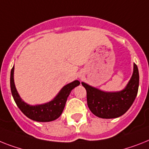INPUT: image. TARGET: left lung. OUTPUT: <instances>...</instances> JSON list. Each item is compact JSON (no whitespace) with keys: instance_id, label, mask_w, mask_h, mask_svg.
Here are the masks:
<instances>
[{"instance_id":"left-lung-1","label":"left lung","mask_w":149,"mask_h":149,"mask_svg":"<svg viewBox=\"0 0 149 149\" xmlns=\"http://www.w3.org/2000/svg\"><path fill=\"white\" fill-rule=\"evenodd\" d=\"M139 75L134 64L132 76L126 88L120 92L107 93L82 82L87 91V102L90 110L100 118L113 119L123 115L133 104L138 94Z\"/></svg>"}]
</instances>
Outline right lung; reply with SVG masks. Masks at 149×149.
I'll list each match as a JSON object with an SVG mask.
<instances>
[{
    "mask_svg": "<svg viewBox=\"0 0 149 149\" xmlns=\"http://www.w3.org/2000/svg\"><path fill=\"white\" fill-rule=\"evenodd\" d=\"M13 70L14 66L10 72V89L13 100L23 113L34 121L49 122L58 119L62 113L67 98L72 90L80 84L78 81H74L65 86L55 99L49 103L42 105L30 106L24 103L17 93L13 81Z\"/></svg>",
    "mask_w": 149,
    "mask_h": 149,
    "instance_id": "1",
    "label": "right lung"
}]
</instances>
